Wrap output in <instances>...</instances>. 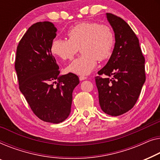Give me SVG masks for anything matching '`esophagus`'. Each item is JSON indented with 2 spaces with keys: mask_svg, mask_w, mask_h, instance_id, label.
I'll list each match as a JSON object with an SVG mask.
<instances>
[{
  "mask_svg": "<svg viewBox=\"0 0 160 160\" xmlns=\"http://www.w3.org/2000/svg\"><path fill=\"white\" fill-rule=\"evenodd\" d=\"M79 79H80V80L82 81V80H86V79H87V77H85V76H80Z\"/></svg>",
  "mask_w": 160,
  "mask_h": 160,
  "instance_id": "1",
  "label": "esophagus"
}]
</instances>
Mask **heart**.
<instances>
[{"instance_id":"1","label":"heart","mask_w":160,"mask_h":160,"mask_svg":"<svg viewBox=\"0 0 160 160\" xmlns=\"http://www.w3.org/2000/svg\"><path fill=\"white\" fill-rule=\"evenodd\" d=\"M67 39L55 38L51 44V51L62 60L72 59L80 50L79 57L67 67V72L87 75L97 65L98 60L104 62L113 52L115 38L109 26L94 22L76 24L67 32Z\"/></svg>"}]
</instances>
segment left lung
I'll list each match as a JSON object with an SVG mask.
<instances>
[{
	"label": "left lung",
	"mask_w": 160,
	"mask_h": 160,
	"mask_svg": "<svg viewBox=\"0 0 160 160\" xmlns=\"http://www.w3.org/2000/svg\"><path fill=\"white\" fill-rule=\"evenodd\" d=\"M115 45L109 62L95 78L102 111L111 116L125 114L136 104L146 80L145 58L138 38L127 22L107 13Z\"/></svg>",
	"instance_id": "1"
}]
</instances>
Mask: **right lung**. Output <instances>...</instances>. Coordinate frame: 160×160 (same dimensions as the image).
<instances>
[{"label": "right lung", "instance_id": "1", "mask_svg": "<svg viewBox=\"0 0 160 160\" xmlns=\"http://www.w3.org/2000/svg\"><path fill=\"white\" fill-rule=\"evenodd\" d=\"M57 28L50 22H40L29 28L17 46L15 58L20 91L30 109L45 122L59 123L71 111L72 91L79 78L60 73L51 51Z\"/></svg>", "mask_w": 160, "mask_h": 160}]
</instances>
